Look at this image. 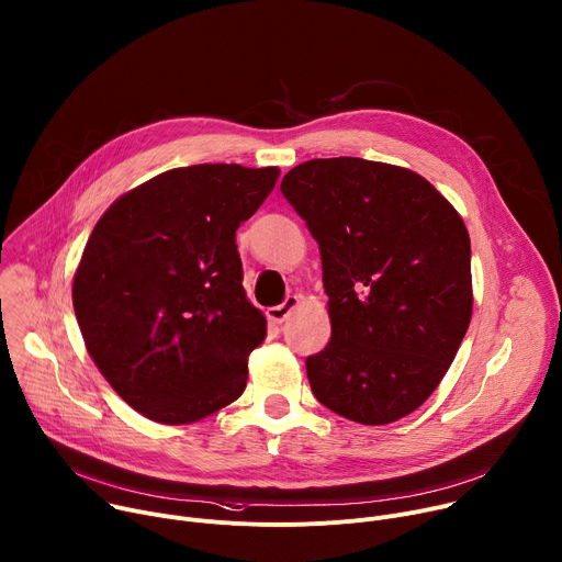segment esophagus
I'll use <instances>...</instances> for the list:
<instances>
[{"label": "esophagus", "mask_w": 562, "mask_h": 562, "mask_svg": "<svg viewBox=\"0 0 562 562\" xmlns=\"http://www.w3.org/2000/svg\"><path fill=\"white\" fill-rule=\"evenodd\" d=\"M297 302H300L297 295H286L282 304L267 308V317L271 319V323H284V319L291 315V311L297 306Z\"/></svg>", "instance_id": "obj_1"}]
</instances>
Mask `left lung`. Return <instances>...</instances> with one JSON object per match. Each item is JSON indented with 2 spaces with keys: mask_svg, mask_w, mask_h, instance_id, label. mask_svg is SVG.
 <instances>
[{
  "mask_svg": "<svg viewBox=\"0 0 562 562\" xmlns=\"http://www.w3.org/2000/svg\"><path fill=\"white\" fill-rule=\"evenodd\" d=\"M282 195L323 258L331 340L306 358L313 395L360 425L416 412L471 319V243L418 173L362 157L308 159Z\"/></svg>",
  "mask_w": 562,
  "mask_h": 562,
  "instance_id": "left-lung-1",
  "label": "left lung"
}]
</instances>
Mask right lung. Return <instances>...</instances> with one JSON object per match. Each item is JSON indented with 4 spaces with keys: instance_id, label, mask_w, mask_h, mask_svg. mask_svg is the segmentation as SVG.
<instances>
[{
    "instance_id": "obj_1",
    "label": "right lung",
    "mask_w": 562,
    "mask_h": 562,
    "mask_svg": "<svg viewBox=\"0 0 562 562\" xmlns=\"http://www.w3.org/2000/svg\"><path fill=\"white\" fill-rule=\"evenodd\" d=\"M278 176L173 169L95 224L72 280L75 317L102 375L142 416L187 425L243 395L267 319L247 300L235 231Z\"/></svg>"
}]
</instances>
